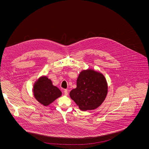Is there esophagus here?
<instances>
[{
  "label": "esophagus",
  "mask_w": 149,
  "mask_h": 149,
  "mask_svg": "<svg viewBox=\"0 0 149 149\" xmlns=\"http://www.w3.org/2000/svg\"><path fill=\"white\" fill-rule=\"evenodd\" d=\"M68 90H64V95H65V96H67V95H68Z\"/></svg>",
  "instance_id": "34e87169"
}]
</instances>
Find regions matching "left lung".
I'll use <instances>...</instances> for the list:
<instances>
[{"label": "left lung", "mask_w": 149, "mask_h": 149, "mask_svg": "<svg viewBox=\"0 0 149 149\" xmlns=\"http://www.w3.org/2000/svg\"><path fill=\"white\" fill-rule=\"evenodd\" d=\"M108 84L104 75L93 69L82 70L77 79V87L70 93L71 98L81 111L97 109L105 100Z\"/></svg>", "instance_id": "1"}]
</instances>
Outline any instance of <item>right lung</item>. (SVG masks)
Instances as JSON below:
<instances>
[{
    "instance_id": "obj_1",
    "label": "right lung",
    "mask_w": 149,
    "mask_h": 149,
    "mask_svg": "<svg viewBox=\"0 0 149 149\" xmlns=\"http://www.w3.org/2000/svg\"><path fill=\"white\" fill-rule=\"evenodd\" d=\"M33 94L35 98L44 106L49 105L62 95L61 90L54 86L47 76H42L34 82Z\"/></svg>"
}]
</instances>
